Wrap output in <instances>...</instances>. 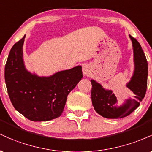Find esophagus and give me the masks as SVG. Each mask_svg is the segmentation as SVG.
<instances>
[{"mask_svg":"<svg viewBox=\"0 0 152 152\" xmlns=\"http://www.w3.org/2000/svg\"><path fill=\"white\" fill-rule=\"evenodd\" d=\"M90 72H91V69H90V66L88 64H84L83 67V75L85 76H89L90 75Z\"/></svg>","mask_w":152,"mask_h":152,"instance_id":"1","label":"esophagus"}]
</instances>
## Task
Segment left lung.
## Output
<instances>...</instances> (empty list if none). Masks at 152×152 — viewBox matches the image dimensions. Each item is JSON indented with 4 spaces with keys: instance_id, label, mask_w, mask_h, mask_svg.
<instances>
[{
    "instance_id": "1",
    "label": "left lung",
    "mask_w": 152,
    "mask_h": 152,
    "mask_svg": "<svg viewBox=\"0 0 152 152\" xmlns=\"http://www.w3.org/2000/svg\"><path fill=\"white\" fill-rule=\"evenodd\" d=\"M134 51V72L126 84L131 96L121 100L110 90H105L100 83L91 80L92 103L95 111L106 118H121L128 116L140 105L147 88L148 63L140 44L129 35Z\"/></svg>"
}]
</instances>
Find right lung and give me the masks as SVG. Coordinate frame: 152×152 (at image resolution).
Segmentation results:
<instances>
[{
  "instance_id": "add662e5",
  "label": "right lung",
  "mask_w": 152,
  "mask_h": 152,
  "mask_svg": "<svg viewBox=\"0 0 152 152\" xmlns=\"http://www.w3.org/2000/svg\"><path fill=\"white\" fill-rule=\"evenodd\" d=\"M26 35L13 46L5 67L6 88L13 107L33 121H47L62 115L67 95L83 78L81 66L39 77L26 69L23 44Z\"/></svg>"
}]
</instances>
